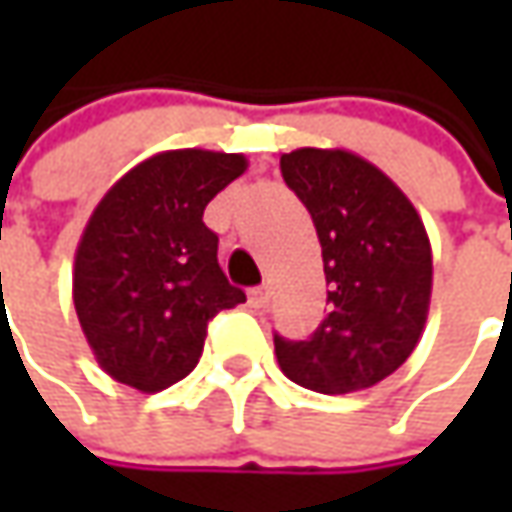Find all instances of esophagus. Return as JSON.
<instances>
[{
    "label": "esophagus",
    "instance_id": "obj_1",
    "mask_svg": "<svg viewBox=\"0 0 512 512\" xmlns=\"http://www.w3.org/2000/svg\"><path fill=\"white\" fill-rule=\"evenodd\" d=\"M270 305V287H253L250 290V307H267Z\"/></svg>",
    "mask_w": 512,
    "mask_h": 512
}]
</instances>
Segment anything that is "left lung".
<instances>
[{"label":"left lung","instance_id":"obj_1","mask_svg":"<svg viewBox=\"0 0 512 512\" xmlns=\"http://www.w3.org/2000/svg\"><path fill=\"white\" fill-rule=\"evenodd\" d=\"M282 176L319 233L330 313L305 342L273 336L279 367L327 396L373 387L407 362L427 322L433 253L422 216L350 150L285 153Z\"/></svg>","mask_w":512,"mask_h":512}]
</instances>
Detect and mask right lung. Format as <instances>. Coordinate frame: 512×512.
<instances>
[{
	"label": "right lung",
	"instance_id": "obj_1",
	"mask_svg": "<svg viewBox=\"0 0 512 512\" xmlns=\"http://www.w3.org/2000/svg\"><path fill=\"white\" fill-rule=\"evenodd\" d=\"M247 170L242 153L165 150L128 170L90 213L73 307L110 379L159 393L199 364L207 322L245 293L227 282L207 202Z\"/></svg>",
	"mask_w": 512,
	"mask_h": 512
}]
</instances>
